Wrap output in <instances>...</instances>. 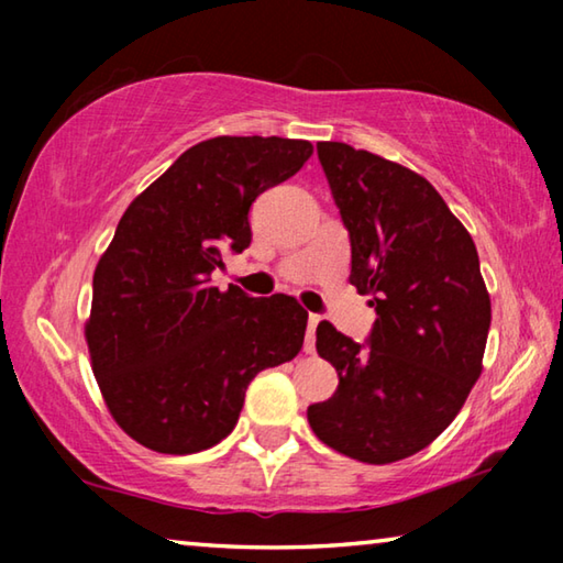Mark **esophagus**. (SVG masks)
<instances>
[{
	"label": "esophagus",
	"instance_id": "1",
	"mask_svg": "<svg viewBox=\"0 0 563 563\" xmlns=\"http://www.w3.org/2000/svg\"><path fill=\"white\" fill-rule=\"evenodd\" d=\"M318 322H320L318 316H310L308 318V335H305V345H302V350L308 352V355H312V352H316V328H318Z\"/></svg>",
	"mask_w": 563,
	"mask_h": 563
}]
</instances>
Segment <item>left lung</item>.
Returning <instances> with one entry per match:
<instances>
[{"instance_id": "obj_1", "label": "left lung", "mask_w": 563, "mask_h": 563, "mask_svg": "<svg viewBox=\"0 0 563 563\" xmlns=\"http://www.w3.org/2000/svg\"><path fill=\"white\" fill-rule=\"evenodd\" d=\"M318 158L350 231V283L377 320L367 347L320 322L318 355L340 385L308 422L335 452L389 464L460 415L484 367L492 300L472 235L430 180L340 141H320Z\"/></svg>"}]
</instances>
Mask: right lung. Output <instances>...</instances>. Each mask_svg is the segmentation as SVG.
<instances>
[{"label":"right lung","instance_id":"add662e5","mask_svg":"<svg viewBox=\"0 0 563 563\" xmlns=\"http://www.w3.org/2000/svg\"><path fill=\"white\" fill-rule=\"evenodd\" d=\"M310 154L298 139H208L121 216L93 271L84 335L103 402L131 440L161 454L208 450L233 432L251 379L300 352L298 300L218 290L211 273L225 247L251 245L255 198Z\"/></svg>","mask_w":563,"mask_h":563}]
</instances>
